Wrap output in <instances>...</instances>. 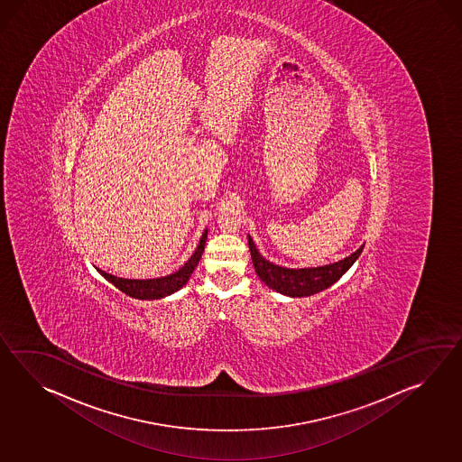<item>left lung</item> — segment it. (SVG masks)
<instances>
[{
  "label": "left lung",
  "instance_id": "1",
  "mask_svg": "<svg viewBox=\"0 0 462 462\" xmlns=\"http://www.w3.org/2000/svg\"><path fill=\"white\" fill-rule=\"evenodd\" d=\"M363 246L365 245L359 246L355 254L339 260L337 263L325 265V267L293 270V268L278 267L265 260L258 254L254 240L248 236V248H250L256 275L267 287L288 297H310L333 285L356 262V258L363 252Z\"/></svg>",
  "mask_w": 462,
  "mask_h": 462
}]
</instances>
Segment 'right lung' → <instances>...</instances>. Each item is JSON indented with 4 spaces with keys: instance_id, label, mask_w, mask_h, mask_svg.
Listing matches in <instances>:
<instances>
[{
    "instance_id": "1",
    "label": "right lung",
    "mask_w": 462,
    "mask_h": 462,
    "mask_svg": "<svg viewBox=\"0 0 462 462\" xmlns=\"http://www.w3.org/2000/svg\"><path fill=\"white\" fill-rule=\"evenodd\" d=\"M207 242V230L204 236L200 238V244L197 246L194 255L190 256L185 262L184 267L179 268L172 275H167L162 278H152V280H127V278L114 277L106 273L103 270L101 275L106 280H109L114 287L119 288L123 293L129 295V297L137 298V300H155V298L167 297L171 293L177 291L179 288L184 287L187 280L192 275L194 268L197 267L200 256L204 254Z\"/></svg>"
}]
</instances>
